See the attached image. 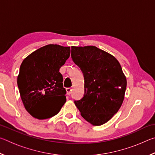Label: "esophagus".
I'll return each mask as SVG.
<instances>
[{"label":"esophagus","mask_w":155,"mask_h":155,"mask_svg":"<svg viewBox=\"0 0 155 155\" xmlns=\"http://www.w3.org/2000/svg\"><path fill=\"white\" fill-rule=\"evenodd\" d=\"M71 91H72V89L70 87H68L66 89V92L68 95H70V94H71Z\"/></svg>","instance_id":"1"}]
</instances>
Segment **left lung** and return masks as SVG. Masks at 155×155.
Segmentation results:
<instances>
[{
	"mask_svg": "<svg viewBox=\"0 0 155 155\" xmlns=\"http://www.w3.org/2000/svg\"><path fill=\"white\" fill-rule=\"evenodd\" d=\"M71 56L85 80V94L75 105L91 124H105L124 99L127 82L121 65L112 54L94 46H72Z\"/></svg>",
	"mask_w": 155,
	"mask_h": 155,
	"instance_id": "8db88e82",
	"label": "left lung"
}]
</instances>
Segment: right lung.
<instances>
[{"label": "right lung", "mask_w": 155, "mask_h": 155, "mask_svg": "<svg viewBox=\"0 0 155 155\" xmlns=\"http://www.w3.org/2000/svg\"><path fill=\"white\" fill-rule=\"evenodd\" d=\"M70 54L69 46L48 44L23 60L17 83L25 108L35 118L54 116L66 101L59 69Z\"/></svg>", "instance_id": "1"}]
</instances>
